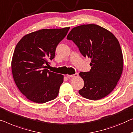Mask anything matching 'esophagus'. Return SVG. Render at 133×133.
Segmentation results:
<instances>
[{
  "instance_id": "obj_1",
  "label": "esophagus",
  "mask_w": 133,
  "mask_h": 133,
  "mask_svg": "<svg viewBox=\"0 0 133 133\" xmlns=\"http://www.w3.org/2000/svg\"><path fill=\"white\" fill-rule=\"evenodd\" d=\"M78 76V73H75V74L73 75H67V77H68V78H75V77H77Z\"/></svg>"
}]
</instances>
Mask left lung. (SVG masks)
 <instances>
[{"label": "left lung", "instance_id": "obj_1", "mask_svg": "<svg viewBox=\"0 0 133 133\" xmlns=\"http://www.w3.org/2000/svg\"><path fill=\"white\" fill-rule=\"evenodd\" d=\"M67 39L77 45L83 56L91 59L90 72L79 73L84 81L79 94L92 100L109 94L123 70V55L116 37L103 27L90 24L73 28Z\"/></svg>", "mask_w": 133, "mask_h": 133}]
</instances>
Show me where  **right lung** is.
I'll use <instances>...</instances> for the list:
<instances>
[{"instance_id":"1","label":"right lung","mask_w":133,"mask_h":133,"mask_svg":"<svg viewBox=\"0 0 133 133\" xmlns=\"http://www.w3.org/2000/svg\"><path fill=\"white\" fill-rule=\"evenodd\" d=\"M70 27L42 29L25 35L16 45L11 63L16 85L27 99L45 103L57 97L63 75L46 69L57 46Z\"/></svg>"}]
</instances>
